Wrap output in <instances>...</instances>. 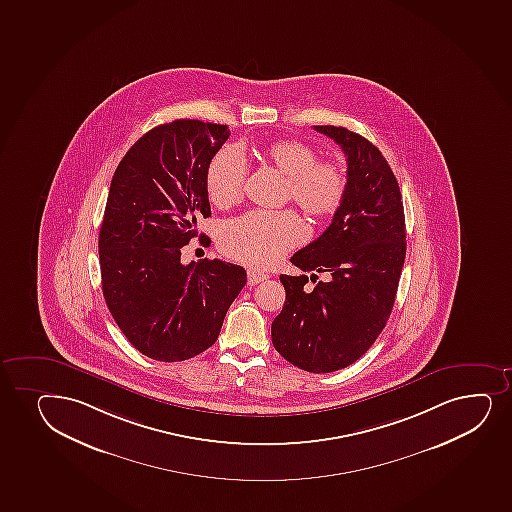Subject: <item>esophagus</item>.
<instances>
[{"instance_id": "esophagus-1", "label": "esophagus", "mask_w": 512, "mask_h": 512, "mask_svg": "<svg viewBox=\"0 0 512 512\" xmlns=\"http://www.w3.org/2000/svg\"><path fill=\"white\" fill-rule=\"evenodd\" d=\"M270 277L265 271L249 270L247 271V282L249 285H256V283L263 282L266 278Z\"/></svg>"}]
</instances>
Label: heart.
<instances>
[{
    "mask_svg": "<svg viewBox=\"0 0 512 512\" xmlns=\"http://www.w3.org/2000/svg\"><path fill=\"white\" fill-rule=\"evenodd\" d=\"M265 159L287 177L285 194L311 217L333 215L347 193V174L335 160H319L318 152L302 141H275ZM247 164L239 148L218 150L206 169V194L220 208L242 196ZM306 237V227L292 210H251L224 225L220 247L251 266H268Z\"/></svg>",
    "mask_w": 512,
    "mask_h": 512,
    "instance_id": "b5f03b06",
    "label": "heart"
}]
</instances>
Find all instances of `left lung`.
I'll return each mask as SVG.
<instances>
[{
  "instance_id": "left-lung-1",
  "label": "left lung",
  "mask_w": 512,
  "mask_h": 512,
  "mask_svg": "<svg viewBox=\"0 0 512 512\" xmlns=\"http://www.w3.org/2000/svg\"><path fill=\"white\" fill-rule=\"evenodd\" d=\"M347 157V193L333 222L292 256L326 283L282 275L285 304L271 323L273 347L302 371L335 372L359 360L393 311L405 263V212L400 186L376 145L341 126H314Z\"/></svg>"
}]
</instances>
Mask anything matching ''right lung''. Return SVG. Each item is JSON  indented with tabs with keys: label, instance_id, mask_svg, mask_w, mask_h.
I'll return each instance as SVG.
<instances>
[{
	"label": "right lung",
	"instance_id": "obj_1",
	"mask_svg": "<svg viewBox=\"0 0 512 512\" xmlns=\"http://www.w3.org/2000/svg\"><path fill=\"white\" fill-rule=\"evenodd\" d=\"M229 136L225 124L198 119L160 124L112 176L99 234L102 292L123 335L150 359L181 362L212 347L246 285L242 266L181 263L196 218L212 215L206 169Z\"/></svg>",
	"mask_w": 512,
	"mask_h": 512
}]
</instances>
